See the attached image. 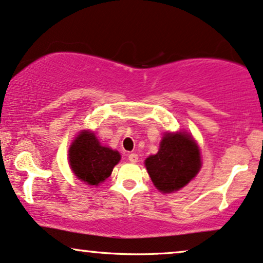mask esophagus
<instances>
[{
	"mask_svg": "<svg viewBox=\"0 0 263 263\" xmlns=\"http://www.w3.org/2000/svg\"><path fill=\"white\" fill-rule=\"evenodd\" d=\"M128 160L136 164V162H138V155L136 153H132V154L128 155Z\"/></svg>",
	"mask_w": 263,
	"mask_h": 263,
	"instance_id": "34e87169",
	"label": "esophagus"
}]
</instances>
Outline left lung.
I'll return each instance as SVG.
<instances>
[{
    "mask_svg": "<svg viewBox=\"0 0 263 263\" xmlns=\"http://www.w3.org/2000/svg\"><path fill=\"white\" fill-rule=\"evenodd\" d=\"M144 164L155 187L161 193H172L187 185L200 171V151L187 132H166L159 152L148 156Z\"/></svg>",
    "mask_w": 263,
    "mask_h": 263,
    "instance_id": "obj_1",
    "label": "left lung"
}]
</instances>
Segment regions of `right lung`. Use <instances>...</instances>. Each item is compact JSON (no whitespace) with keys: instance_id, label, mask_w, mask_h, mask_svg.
Segmentation results:
<instances>
[{"instance_id":"add662e5","label":"right lung","mask_w":263,"mask_h":263,"mask_svg":"<svg viewBox=\"0 0 263 263\" xmlns=\"http://www.w3.org/2000/svg\"><path fill=\"white\" fill-rule=\"evenodd\" d=\"M118 151L102 145L91 131H81L69 148V164L80 181L98 185L111 175L114 166L120 161Z\"/></svg>"}]
</instances>
